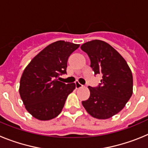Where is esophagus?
<instances>
[{
  "label": "esophagus",
  "instance_id": "esophagus-1",
  "mask_svg": "<svg viewBox=\"0 0 148 148\" xmlns=\"http://www.w3.org/2000/svg\"><path fill=\"white\" fill-rule=\"evenodd\" d=\"M75 87H76V89H79V88H82V87H83V85L82 84H81L79 82H75Z\"/></svg>",
  "mask_w": 148,
  "mask_h": 148
}]
</instances>
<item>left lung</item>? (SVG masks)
Returning <instances> with one entry per match:
<instances>
[{"label":"left lung","instance_id":"left-lung-1","mask_svg":"<svg viewBox=\"0 0 148 148\" xmlns=\"http://www.w3.org/2000/svg\"><path fill=\"white\" fill-rule=\"evenodd\" d=\"M95 75H102L99 85L88 87L89 99L82 101L87 113L99 119H107L125 108L133 94V75L122 56L109 44L93 40L82 44Z\"/></svg>","mask_w":148,"mask_h":148}]
</instances>
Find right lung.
<instances>
[{
  "instance_id": "obj_1",
  "label": "right lung",
  "mask_w": 148,
  "mask_h": 148,
  "mask_svg": "<svg viewBox=\"0 0 148 148\" xmlns=\"http://www.w3.org/2000/svg\"><path fill=\"white\" fill-rule=\"evenodd\" d=\"M79 44L58 40L46 47L23 70L19 93L27 110L41 121L56 118L75 84L58 81L66 73L67 60Z\"/></svg>"
}]
</instances>
